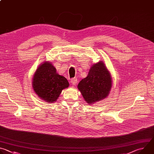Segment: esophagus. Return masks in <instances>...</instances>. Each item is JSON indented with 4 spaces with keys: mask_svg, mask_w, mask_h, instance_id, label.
Wrapping results in <instances>:
<instances>
[{
    "mask_svg": "<svg viewBox=\"0 0 154 154\" xmlns=\"http://www.w3.org/2000/svg\"><path fill=\"white\" fill-rule=\"evenodd\" d=\"M71 83H72V85H75L77 83V78H73L71 80Z\"/></svg>",
    "mask_w": 154,
    "mask_h": 154,
    "instance_id": "esophagus-1",
    "label": "esophagus"
}]
</instances>
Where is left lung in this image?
I'll return each mask as SVG.
<instances>
[{"instance_id":"8db88e82","label":"left lung","mask_w":154,"mask_h":154,"mask_svg":"<svg viewBox=\"0 0 154 154\" xmlns=\"http://www.w3.org/2000/svg\"><path fill=\"white\" fill-rule=\"evenodd\" d=\"M112 86V76L103 61L93 64L87 77L78 84L77 88L88 104H94L105 99Z\"/></svg>"}]
</instances>
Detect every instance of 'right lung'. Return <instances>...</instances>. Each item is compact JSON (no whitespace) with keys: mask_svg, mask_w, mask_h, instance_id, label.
<instances>
[{"mask_svg":"<svg viewBox=\"0 0 154 154\" xmlns=\"http://www.w3.org/2000/svg\"><path fill=\"white\" fill-rule=\"evenodd\" d=\"M69 86L67 79L59 75L54 66L49 61L42 63L32 79L33 91L39 99L48 103L57 101L61 91Z\"/></svg>","mask_w":154,"mask_h":154,"instance_id":"right-lung-1","label":"right lung"}]
</instances>
